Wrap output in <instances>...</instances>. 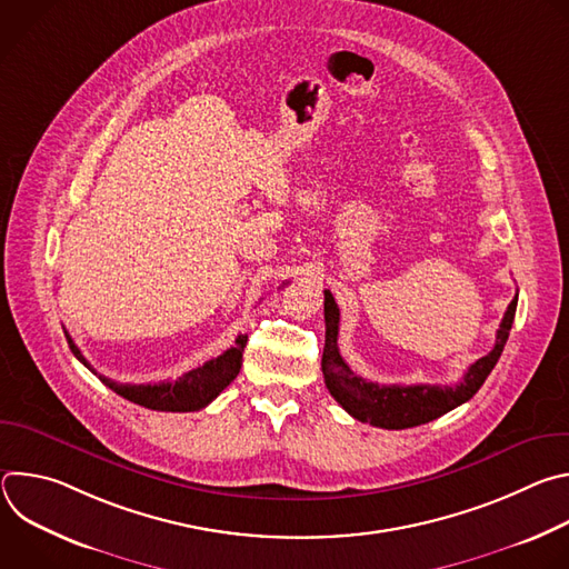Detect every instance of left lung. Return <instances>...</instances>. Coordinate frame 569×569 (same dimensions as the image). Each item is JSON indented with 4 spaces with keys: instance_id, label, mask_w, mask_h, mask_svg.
I'll return each mask as SVG.
<instances>
[{
    "instance_id": "obj_1",
    "label": "left lung",
    "mask_w": 569,
    "mask_h": 569,
    "mask_svg": "<svg viewBox=\"0 0 569 569\" xmlns=\"http://www.w3.org/2000/svg\"><path fill=\"white\" fill-rule=\"evenodd\" d=\"M518 295L509 303L500 329L496 336V347L491 353L479 358L468 367L461 382L455 387L439 385H378L369 382L351 371L338 349V331H340V308L329 290H323V319H327V342H323L321 356V373L331 396L342 408L358 421L371 423L385 430H405L423 426L428 421L439 419L441 415L459 408L461 402L470 400L477 389L489 378L493 367L498 365L505 345L509 340L511 323L516 317Z\"/></svg>"
}]
</instances>
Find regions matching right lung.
I'll return each mask as SVG.
<instances>
[{"label":"right lung","mask_w":569,"mask_h":569,"mask_svg":"<svg viewBox=\"0 0 569 569\" xmlns=\"http://www.w3.org/2000/svg\"><path fill=\"white\" fill-rule=\"evenodd\" d=\"M64 338H67L71 353L90 371H94L90 367V362L86 360V356L80 353V349L73 345L71 336L67 331H64ZM246 345H248V336H238L236 345L231 349H227L222 356L204 362L202 367L187 371L178 380H167V382L121 385V382L110 380L97 371L94 373L101 378V382L106 387H110L126 400L141 405V408L157 410V412H198V410L207 408V405L238 376Z\"/></svg>","instance_id":"right-lung-1"}]
</instances>
